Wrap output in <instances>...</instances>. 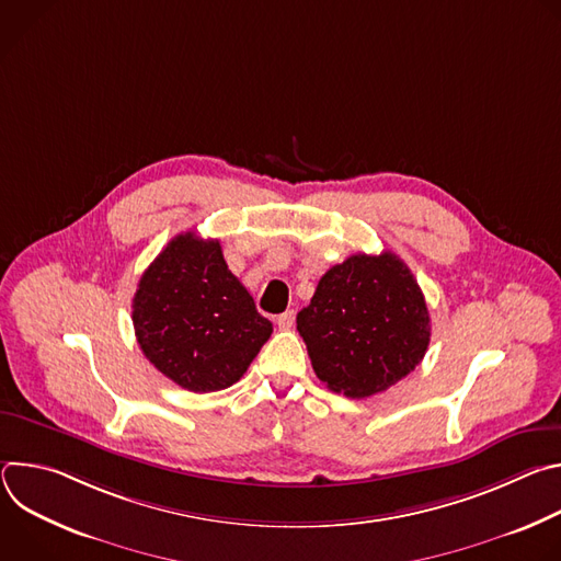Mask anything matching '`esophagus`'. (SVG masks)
<instances>
[{"instance_id":"1","label":"esophagus","mask_w":561,"mask_h":561,"mask_svg":"<svg viewBox=\"0 0 561 561\" xmlns=\"http://www.w3.org/2000/svg\"><path fill=\"white\" fill-rule=\"evenodd\" d=\"M293 324H295V312H293V310H286V312H282V314L277 317V327H279L282 331H290Z\"/></svg>"}]
</instances>
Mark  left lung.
I'll list each match as a JSON object with an SVG mask.
<instances>
[{
  "instance_id": "left-lung-1",
  "label": "left lung",
  "mask_w": 561,
  "mask_h": 561,
  "mask_svg": "<svg viewBox=\"0 0 561 561\" xmlns=\"http://www.w3.org/2000/svg\"><path fill=\"white\" fill-rule=\"evenodd\" d=\"M314 375L331 390L368 397L424 359L431 317L411 268L394 253H357L319 279L297 312Z\"/></svg>"
}]
</instances>
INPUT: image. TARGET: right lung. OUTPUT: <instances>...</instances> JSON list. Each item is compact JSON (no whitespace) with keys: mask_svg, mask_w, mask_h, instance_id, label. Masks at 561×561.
Listing matches in <instances>:
<instances>
[{"mask_svg":"<svg viewBox=\"0 0 561 561\" xmlns=\"http://www.w3.org/2000/svg\"><path fill=\"white\" fill-rule=\"evenodd\" d=\"M133 327L146 359L178 386L213 392L239 381L273 324L226 266L217 239H171L144 271Z\"/></svg>","mask_w":561,"mask_h":561,"instance_id":"add662e5","label":"right lung"}]
</instances>
